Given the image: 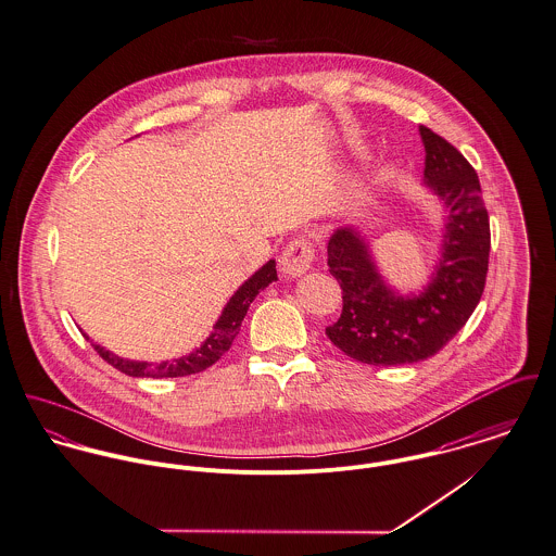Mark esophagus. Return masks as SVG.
Masks as SVG:
<instances>
[{"instance_id": "esophagus-1", "label": "esophagus", "mask_w": 556, "mask_h": 556, "mask_svg": "<svg viewBox=\"0 0 556 556\" xmlns=\"http://www.w3.org/2000/svg\"><path fill=\"white\" fill-rule=\"evenodd\" d=\"M314 258V249L307 238H293V242L287 244V249L280 254V271L289 278H300L309 267Z\"/></svg>"}]
</instances>
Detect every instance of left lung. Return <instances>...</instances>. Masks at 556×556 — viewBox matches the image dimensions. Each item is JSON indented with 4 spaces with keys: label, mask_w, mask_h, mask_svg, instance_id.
<instances>
[{
    "label": "left lung",
    "mask_w": 556,
    "mask_h": 556,
    "mask_svg": "<svg viewBox=\"0 0 556 556\" xmlns=\"http://www.w3.org/2000/svg\"><path fill=\"white\" fill-rule=\"evenodd\" d=\"M418 131L425 187L446 207L440 258L422 291L393 289L356 227L336 229L327 244V265L344 300L327 338L367 365H405L440 353L476 309L486 282L491 227L478 174L451 142L422 125Z\"/></svg>",
    "instance_id": "1"
}]
</instances>
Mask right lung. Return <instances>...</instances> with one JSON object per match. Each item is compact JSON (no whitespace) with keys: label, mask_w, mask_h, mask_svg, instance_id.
Here are the masks:
<instances>
[{"label":"right lung","mask_w":556,"mask_h":556,"mask_svg":"<svg viewBox=\"0 0 556 556\" xmlns=\"http://www.w3.org/2000/svg\"><path fill=\"white\" fill-rule=\"evenodd\" d=\"M276 280H278L276 261L269 258L231 295V300L223 307L218 320L214 323V331L205 338L202 346L195 349L193 353L180 356V358L149 363V361L123 358L118 354L105 351L100 344H93V349L112 367H116L118 371H123L127 376H134V378H182V376L200 374L203 369H207L210 365H214L223 354L231 349V344H233L236 336L240 333L242 320H244L254 298ZM85 338H89V336L85 333Z\"/></svg>","instance_id":"right-lung-1"}]
</instances>
